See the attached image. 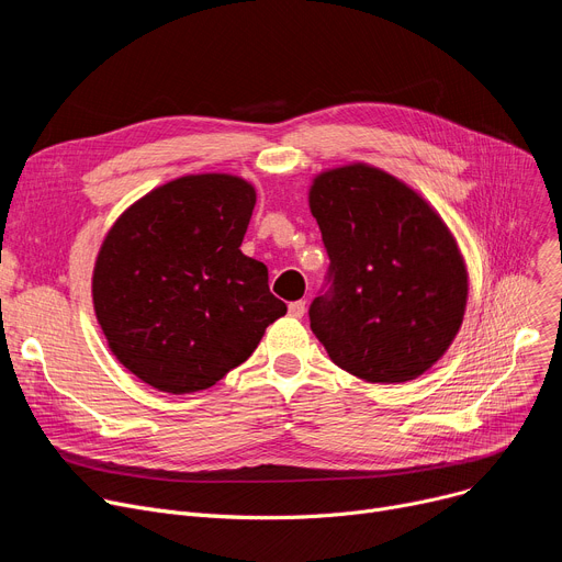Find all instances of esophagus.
<instances>
[{
    "mask_svg": "<svg viewBox=\"0 0 562 562\" xmlns=\"http://www.w3.org/2000/svg\"><path fill=\"white\" fill-rule=\"evenodd\" d=\"M305 310H307L305 301L289 303V316H293V318H303V316H305Z\"/></svg>",
    "mask_w": 562,
    "mask_h": 562,
    "instance_id": "obj_1",
    "label": "esophagus"
}]
</instances>
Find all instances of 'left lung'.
Instances as JSON below:
<instances>
[{
  "instance_id": "obj_1",
  "label": "left lung",
  "mask_w": 562,
  "mask_h": 562,
  "mask_svg": "<svg viewBox=\"0 0 562 562\" xmlns=\"http://www.w3.org/2000/svg\"><path fill=\"white\" fill-rule=\"evenodd\" d=\"M310 210L330 257V289L310 326L330 360L367 382H407L453 344L469 276L456 236L398 177L369 164L323 170Z\"/></svg>"
}]
</instances>
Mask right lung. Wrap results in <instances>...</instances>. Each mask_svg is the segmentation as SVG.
<instances>
[{
	"label": "right lung",
	"mask_w": 562,
	"mask_h": 562,
	"mask_svg": "<svg viewBox=\"0 0 562 562\" xmlns=\"http://www.w3.org/2000/svg\"><path fill=\"white\" fill-rule=\"evenodd\" d=\"M255 200L244 177L184 175L106 232L93 269L95 316L117 362L150 387L216 385L286 314L266 266L241 252Z\"/></svg>",
	"instance_id": "add662e5"
}]
</instances>
